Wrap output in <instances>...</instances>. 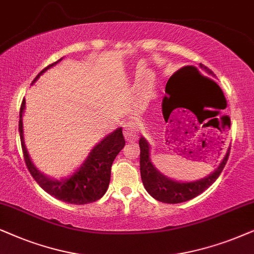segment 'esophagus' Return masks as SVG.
I'll return each mask as SVG.
<instances>
[{
    "label": "esophagus",
    "instance_id": "esophagus-1",
    "mask_svg": "<svg viewBox=\"0 0 254 254\" xmlns=\"http://www.w3.org/2000/svg\"><path fill=\"white\" fill-rule=\"evenodd\" d=\"M124 137L125 140L131 141V140H136L138 138V125L136 122L130 121L127 122L124 125Z\"/></svg>",
    "mask_w": 254,
    "mask_h": 254
}]
</instances>
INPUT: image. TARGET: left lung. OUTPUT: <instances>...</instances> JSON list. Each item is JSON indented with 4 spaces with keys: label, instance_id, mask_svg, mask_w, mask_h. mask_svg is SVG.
Segmentation results:
<instances>
[{
    "label": "left lung",
    "instance_id": "left-lung-1",
    "mask_svg": "<svg viewBox=\"0 0 254 254\" xmlns=\"http://www.w3.org/2000/svg\"><path fill=\"white\" fill-rule=\"evenodd\" d=\"M200 67L202 70H204V72L208 74V75L215 76L214 73H212L208 67L202 65V64H200ZM190 69L192 73L201 76L200 70L196 68V67H190ZM202 79L214 83V81L208 79V77L202 76ZM139 147L140 177L144 187L152 197H154L157 201L164 202V203H181V202L191 200V198L200 195L201 192H203L205 189L210 187V186L217 180V178L219 177V174L222 173L223 168L225 166L226 161H228L230 153L229 147V150L224 155V158H223L221 164H219V166L216 168L211 174H209L208 177L191 182H179L167 178L166 175L161 174L160 172L154 167V165L152 164L150 158V144L147 143V140L145 139L144 137H140Z\"/></svg>",
    "mask_w": 254,
    "mask_h": 254
}]
</instances>
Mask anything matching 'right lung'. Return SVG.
<instances>
[{"mask_svg": "<svg viewBox=\"0 0 254 254\" xmlns=\"http://www.w3.org/2000/svg\"><path fill=\"white\" fill-rule=\"evenodd\" d=\"M59 62H62V59L44 68L35 77L32 83H35L44 72H46L52 66L57 65ZM24 109L25 100H23L21 111H19V137H21L22 150L23 154H24L26 167H28L33 179L37 181V184L50 195L70 204H87L100 200L106 194L107 189L109 187L111 165L125 145L122 127H118L114 132L104 137L99 144H96L90 151V153L88 154L86 160L82 162V165L70 177L57 180V179H51L42 172H39L30 159L24 143V136H23L22 117Z\"/></svg>", "mask_w": 254, "mask_h": 254, "instance_id": "1", "label": "right lung"}]
</instances>
